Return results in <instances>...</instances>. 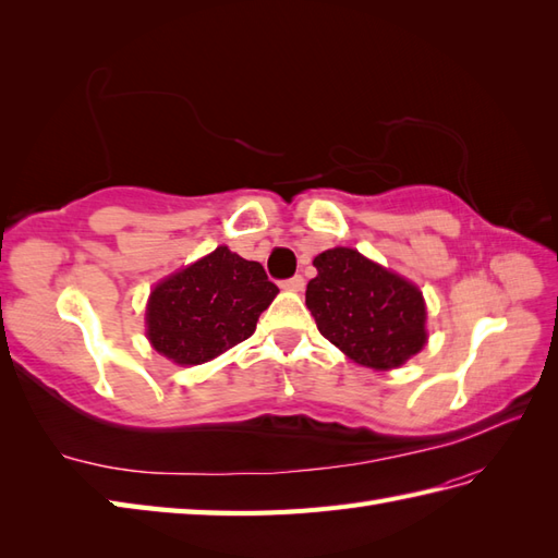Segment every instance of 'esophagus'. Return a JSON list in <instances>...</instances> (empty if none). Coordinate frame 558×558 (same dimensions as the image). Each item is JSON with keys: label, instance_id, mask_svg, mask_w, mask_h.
Masks as SVG:
<instances>
[{"label": "esophagus", "instance_id": "34e87169", "mask_svg": "<svg viewBox=\"0 0 558 558\" xmlns=\"http://www.w3.org/2000/svg\"><path fill=\"white\" fill-rule=\"evenodd\" d=\"M282 290H290V292H302L304 290V278L302 276H292L288 280L280 282Z\"/></svg>", "mask_w": 558, "mask_h": 558}]
</instances>
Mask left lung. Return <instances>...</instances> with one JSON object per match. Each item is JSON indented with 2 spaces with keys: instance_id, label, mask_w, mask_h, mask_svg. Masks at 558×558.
<instances>
[{
  "instance_id": "obj_1",
  "label": "left lung",
  "mask_w": 558,
  "mask_h": 558,
  "mask_svg": "<svg viewBox=\"0 0 558 558\" xmlns=\"http://www.w3.org/2000/svg\"><path fill=\"white\" fill-rule=\"evenodd\" d=\"M306 306L326 340L369 369H396L426 342L422 292L348 246L314 258Z\"/></svg>"
}]
</instances>
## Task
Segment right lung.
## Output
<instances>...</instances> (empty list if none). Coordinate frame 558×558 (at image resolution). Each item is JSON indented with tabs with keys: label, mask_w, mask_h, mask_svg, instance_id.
<instances>
[{
	"label": "right lung",
	"mask_w": 558,
	"mask_h": 558,
	"mask_svg": "<svg viewBox=\"0 0 558 558\" xmlns=\"http://www.w3.org/2000/svg\"><path fill=\"white\" fill-rule=\"evenodd\" d=\"M276 294L264 266L218 246L150 292L148 340L177 364L208 362L252 336Z\"/></svg>",
	"instance_id": "right-lung-1"
}]
</instances>
